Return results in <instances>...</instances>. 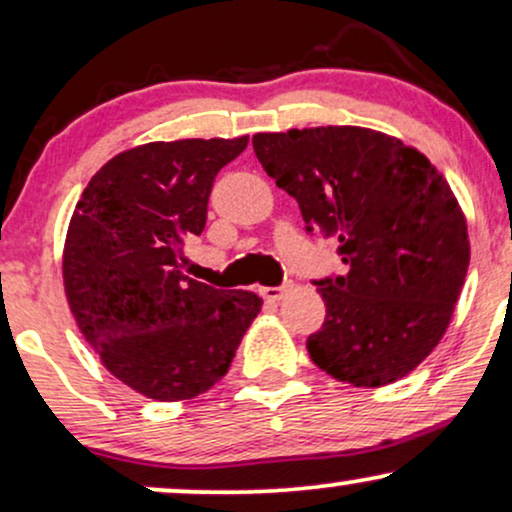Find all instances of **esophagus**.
<instances>
[{
	"label": "esophagus",
	"instance_id": "1",
	"mask_svg": "<svg viewBox=\"0 0 512 512\" xmlns=\"http://www.w3.org/2000/svg\"><path fill=\"white\" fill-rule=\"evenodd\" d=\"M289 285H292V282H285V285H282V287H261V296L266 301H280L282 294L287 292Z\"/></svg>",
	"mask_w": 512,
	"mask_h": 512
}]
</instances>
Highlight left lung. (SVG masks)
Segmentation results:
<instances>
[{"label": "left lung", "instance_id": "8db88e82", "mask_svg": "<svg viewBox=\"0 0 512 512\" xmlns=\"http://www.w3.org/2000/svg\"><path fill=\"white\" fill-rule=\"evenodd\" d=\"M251 142L306 230L337 239L349 266L315 280L327 313L306 342L311 361L353 387L406 377L444 337L468 275V223L449 182L418 149L356 125Z\"/></svg>", "mask_w": 512, "mask_h": 512}]
</instances>
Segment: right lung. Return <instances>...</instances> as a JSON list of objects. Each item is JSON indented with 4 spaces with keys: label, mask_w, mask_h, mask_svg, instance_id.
<instances>
[{
    "label": "right lung",
    "mask_w": 512,
    "mask_h": 512,
    "mask_svg": "<svg viewBox=\"0 0 512 512\" xmlns=\"http://www.w3.org/2000/svg\"><path fill=\"white\" fill-rule=\"evenodd\" d=\"M249 144L149 142L104 163L75 206L63 287L104 368L156 401L204 394L230 368L263 301L182 273L185 239L201 235L218 170Z\"/></svg>",
    "instance_id": "right-lung-1"
}]
</instances>
